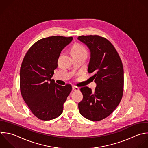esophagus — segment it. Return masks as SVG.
<instances>
[{
	"instance_id": "1",
	"label": "esophagus",
	"mask_w": 148,
	"mask_h": 148,
	"mask_svg": "<svg viewBox=\"0 0 148 148\" xmlns=\"http://www.w3.org/2000/svg\"><path fill=\"white\" fill-rule=\"evenodd\" d=\"M72 88H73V90L74 91H78V90H79V88L78 87L75 86H73Z\"/></svg>"
}]
</instances>
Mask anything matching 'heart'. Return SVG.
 I'll list each match as a JSON object with an SVG mask.
<instances>
[{
	"mask_svg": "<svg viewBox=\"0 0 148 148\" xmlns=\"http://www.w3.org/2000/svg\"><path fill=\"white\" fill-rule=\"evenodd\" d=\"M87 51L84 47L80 44H76L74 45L71 49V54H81V53H86Z\"/></svg>",
	"mask_w": 148,
	"mask_h": 148,
	"instance_id": "heart-1",
	"label": "heart"
}]
</instances>
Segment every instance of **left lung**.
Segmentation results:
<instances>
[{
	"label": "left lung",
	"instance_id": "left-lung-1",
	"mask_svg": "<svg viewBox=\"0 0 148 148\" xmlns=\"http://www.w3.org/2000/svg\"><path fill=\"white\" fill-rule=\"evenodd\" d=\"M77 39L90 51L88 71L93 73L95 92L87 86L81 88L82 100L78 103L80 114L92 121L108 116L120 103L123 90L124 72L118 53L106 38L99 36H81Z\"/></svg>",
	"mask_w": 148,
	"mask_h": 148
}]
</instances>
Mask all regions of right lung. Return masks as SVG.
Masks as SVG:
<instances>
[{"instance_id": "add662e5", "label": "right lung", "mask_w": 148, "mask_h": 148, "mask_svg": "<svg viewBox=\"0 0 148 148\" xmlns=\"http://www.w3.org/2000/svg\"><path fill=\"white\" fill-rule=\"evenodd\" d=\"M73 37L51 36L41 39L28 50L20 69L22 96L32 113L39 119L49 121L63 112L70 93V85H59L51 79L58 60Z\"/></svg>"}]
</instances>
